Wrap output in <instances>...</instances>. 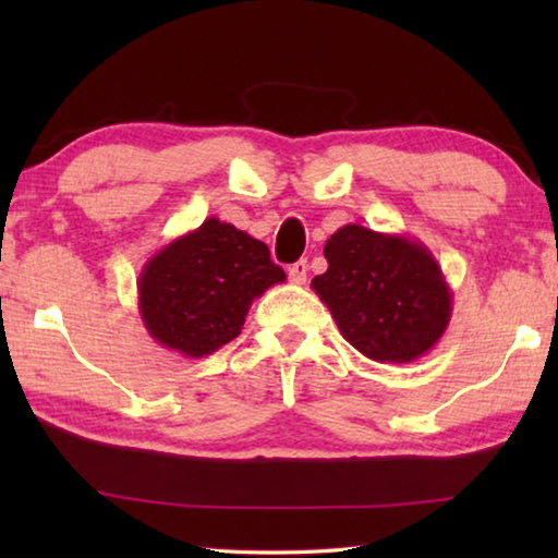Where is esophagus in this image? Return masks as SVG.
Returning <instances> with one entry per match:
<instances>
[{
	"mask_svg": "<svg viewBox=\"0 0 558 558\" xmlns=\"http://www.w3.org/2000/svg\"><path fill=\"white\" fill-rule=\"evenodd\" d=\"M288 276H290V282H295V286H305V280H307V260L292 263L290 270H288Z\"/></svg>",
	"mask_w": 558,
	"mask_h": 558,
	"instance_id": "obj_1",
	"label": "esophagus"
}]
</instances>
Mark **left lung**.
Segmentation results:
<instances>
[{
  "label": "left lung",
  "mask_w": 558,
  "mask_h": 558,
  "mask_svg": "<svg viewBox=\"0 0 558 558\" xmlns=\"http://www.w3.org/2000/svg\"><path fill=\"white\" fill-rule=\"evenodd\" d=\"M327 270L313 290L339 332L364 356L409 364L448 329L452 292L421 241L347 223L325 243Z\"/></svg>",
  "instance_id": "8db88e82"
}]
</instances>
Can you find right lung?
<instances>
[{"instance_id":"right-lung-1","label":"right lung","mask_w":558,"mask_h":558,"mask_svg":"<svg viewBox=\"0 0 558 558\" xmlns=\"http://www.w3.org/2000/svg\"><path fill=\"white\" fill-rule=\"evenodd\" d=\"M278 282L268 245L211 216L145 263L137 307L155 342L199 359L239 337L251 302Z\"/></svg>"}]
</instances>
